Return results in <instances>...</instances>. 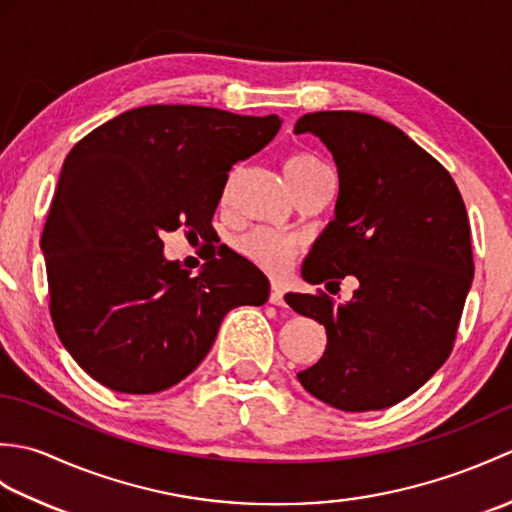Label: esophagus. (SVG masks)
<instances>
[{"label":"esophagus","mask_w":512,"mask_h":512,"mask_svg":"<svg viewBox=\"0 0 512 512\" xmlns=\"http://www.w3.org/2000/svg\"><path fill=\"white\" fill-rule=\"evenodd\" d=\"M268 301L273 303V306H286V301H284V288H281L279 284L270 286V297H268Z\"/></svg>","instance_id":"34e87169"}]
</instances>
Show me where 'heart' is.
<instances>
[{"label": "heart", "mask_w": 512, "mask_h": 512, "mask_svg": "<svg viewBox=\"0 0 512 512\" xmlns=\"http://www.w3.org/2000/svg\"><path fill=\"white\" fill-rule=\"evenodd\" d=\"M284 171L290 187L297 193L308 182L317 178L319 173L328 171V167L317 156L308 154V151H297V154L286 158ZM235 248L250 264L259 266L266 273L277 275L299 253V239L273 231V228H253V231L235 239Z\"/></svg>", "instance_id": "obj_1"}]
</instances>
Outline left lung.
I'll return each instance as SVG.
<instances>
[{
  "instance_id": "1",
  "label": "left lung",
  "mask_w": 512,
  "mask_h": 512,
  "mask_svg": "<svg viewBox=\"0 0 512 512\" xmlns=\"http://www.w3.org/2000/svg\"><path fill=\"white\" fill-rule=\"evenodd\" d=\"M339 171L334 220L301 268L308 284L358 279L354 297L286 295L323 323L325 352L297 374L303 389L341 411L385 409L420 389L447 361L473 281L471 226L451 173L396 125L361 112L301 116Z\"/></svg>"
}]
</instances>
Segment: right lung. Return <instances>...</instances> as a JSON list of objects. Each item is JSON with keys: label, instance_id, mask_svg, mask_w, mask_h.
<instances>
[{"label": "right lung", "instance_id": "add662e5", "mask_svg": "<svg viewBox=\"0 0 512 512\" xmlns=\"http://www.w3.org/2000/svg\"><path fill=\"white\" fill-rule=\"evenodd\" d=\"M279 127L277 114L145 105L72 147L41 250L54 330L96 383L169 389L209 354L228 310L268 301L266 275L231 248L191 277L162 253V235L182 226L206 237L228 171Z\"/></svg>", "mask_w": 512, "mask_h": 512}]
</instances>
